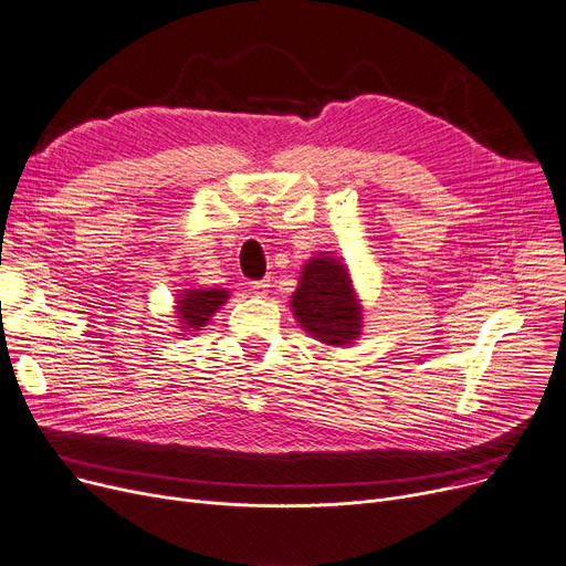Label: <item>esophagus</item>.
I'll return each instance as SVG.
<instances>
[{"label":"esophagus","instance_id":"obj_1","mask_svg":"<svg viewBox=\"0 0 566 566\" xmlns=\"http://www.w3.org/2000/svg\"><path fill=\"white\" fill-rule=\"evenodd\" d=\"M251 290L258 294V296H264L270 292V279H262V281H251Z\"/></svg>","mask_w":566,"mask_h":566}]
</instances>
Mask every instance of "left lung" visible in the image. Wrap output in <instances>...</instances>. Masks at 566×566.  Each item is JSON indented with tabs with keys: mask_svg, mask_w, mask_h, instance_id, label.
Instances as JSON below:
<instances>
[{
	"mask_svg": "<svg viewBox=\"0 0 566 566\" xmlns=\"http://www.w3.org/2000/svg\"><path fill=\"white\" fill-rule=\"evenodd\" d=\"M292 311L311 334L326 345H347L360 334V306L352 281L334 258L311 260L292 294Z\"/></svg>",
	"mask_w": 566,
	"mask_h": 566,
	"instance_id": "1",
	"label": "left lung"
}]
</instances>
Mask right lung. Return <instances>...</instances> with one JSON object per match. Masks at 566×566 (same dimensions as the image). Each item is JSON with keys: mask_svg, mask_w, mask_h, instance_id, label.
<instances>
[{"mask_svg": "<svg viewBox=\"0 0 566 566\" xmlns=\"http://www.w3.org/2000/svg\"><path fill=\"white\" fill-rule=\"evenodd\" d=\"M226 290H191L178 302V315L185 328H201L208 324L210 315L226 304Z\"/></svg>", "mask_w": 566, "mask_h": 566, "instance_id": "1", "label": "right lung"}]
</instances>
